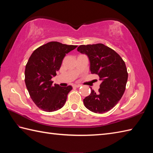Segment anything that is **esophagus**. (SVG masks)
Wrapping results in <instances>:
<instances>
[{
    "mask_svg": "<svg viewBox=\"0 0 153 153\" xmlns=\"http://www.w3.org/2000/svg\"><path fill=\"white\" fill-rule=\"evenodd\" d=\"M81 86H82V85H76V84L73 85V87H80Z\"/></svg>",
    "mask_w": 153,
    "mask_h": 153,
    "instance_id": "obj_1",
    "label": "esophagus"
}]
</instances>
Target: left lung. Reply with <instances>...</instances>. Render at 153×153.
I'll return each instance as SVG.
<instances>
[{"label":"left lung","mask_w":153,"mask_h":153,"mask_svg":"<svg viewBox=\"0 0 153 153\" xmlns=\"http://www.w3.org/2000/svg\"><path fill=\"white\" fill-rule=\"evenodd\" d=\"M77 51L88 56L91 72L98 75L102 81L99 93L91 89L90 95L83 99L84 105L95 113L109 111L126 90L128 73L124 61L116 52L102 43L80 45Z\"/></svg>","instance_id":"left-lung-1"}]
</instances>
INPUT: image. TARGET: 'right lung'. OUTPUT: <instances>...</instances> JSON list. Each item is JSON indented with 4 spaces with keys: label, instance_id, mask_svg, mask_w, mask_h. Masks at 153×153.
<instances>
[{
    "label": "right lung",
    "instance_id": "1",
    "mask_svg": "<svg viewBox=\"0 0 153 153\" xmlns=\"http://www.w3.org/2000/svg\"><path fill=\"white\" fill-rule=\"evenodd\" d=\"M77 47L52 41L38 47L31 54L25 66V83L38 108L54 112L64 105L72 87L53 85L51 79L60 70L66 54Z\"/></svg>",
    "mask_w": 153,
    "mask_h": 153
}]
</instances>
